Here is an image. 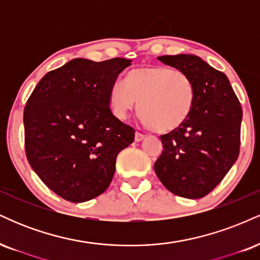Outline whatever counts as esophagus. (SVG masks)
I'll use <instances>...</instances> for the list:
<instances>
[{"instance_id":"34e87169","label":"esophagus","mask_w":260,"mask_h":260,"mask_svg":"<svg viewBox=\"0 0 260 260\" xmlns=\"http://www.w3.org/2000/svg\"><path fill=\"white\" fill-rule=\"evenodd\" d=\"M145 138V134L140 133V132H136V136H134V139H136V142H140V140H143Z\"/></svg>"}]
</instances>
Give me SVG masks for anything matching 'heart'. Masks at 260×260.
<instances>
[{"label":"heart","mask_w":260,"mask_h":260,"mask_svg":"<svg viewBox=\"0 0 260 260\" xmlns=\"http://www.w3.org/2000/svg\"><path fill=\"white\" fill-rule=\"evenodd\" d=\"M126 82L116 80L110 88V107L116 117L127 118L139 104L147 126L166 133L180 128L192 111L194 86L180 70L145 66L131 71Z\"/></svg>","instance_id":"obj_1"}]
</instances>
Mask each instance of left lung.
Listing matches in <instances>:
<instances>
[{
    "label": "left lung",
    "instance_id": "obj_1",
    "mask_svg": "<svg viewBox=\"0 0 260 260\" xmlns=\"http://www.w3.org/2000/svg\"><path fill=\"white\" fill-rule=\"evenodd\" d=\"M157 59L189 77L194 103L180 128L161 136L164 149L154 164L155 174L174 194L199 199L237 160L242 107L228 77L198 56L181 53Z\"/></svg>",
    "mask_w": 260,
    "mask_h": 260
}]
</instances>
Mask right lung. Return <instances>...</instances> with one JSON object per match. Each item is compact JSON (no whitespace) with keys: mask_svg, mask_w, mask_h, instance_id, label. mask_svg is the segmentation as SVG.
Returning a JSON list of instances; mask_svg holds the SVG:
<instances>
[{"mask_svg":"<svg viewBox=\"0 0 260 260\" xmlns=\"http://www.w3.org/2000/svg\"><path fill=\"white\" fill-rule=\"evenodd\" d=\"M132 59L74 58L45 74L24 109L25 153L56 194L73 203L100 196L134 129L113 116L110 88Z\"/></svg>","mask_w":260,"mask_h":260,"instance_id":"right-lung-1","label":"right lung"}]
</instances>
